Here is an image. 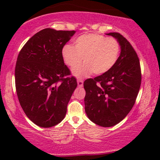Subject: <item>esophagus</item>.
Instances as JSON below:
<instances>
[{"label": "esophagus", "mask_w": 160, "mask_h": 160, "mask_svg": "<svg viewBox=\"0 0 160 160\" xmlns=\"http://www.w3.org/2000/svg\"><path fill=\"white\" fill-rule=\"evenodd\" d=\"M78 85L79 87H82L83 86V81L82 80H80V79H78Z\"/></svg>", "instance_id": "34e87169"}]
</instances>
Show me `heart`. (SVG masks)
Wrapping results in <instances>:
<instances>
[{
  "instance_id": "heart-1",
  "label": "heart",
  "mask_w": 160,
  "mask_h": 160,
  "mask_svg": "<svg viewBox=\"0 0 160 160\" xmlns=\"http://www.w3.org/2000/svg\"><path fill=\"white\" fill-rule=\"evenodd\" d=\"M120 44L117 40L98 34H87L74 40V47L65 44L62 50V58L68 67L74 68L73 74L78 78H85L92 73L102 75L109 71L118 60Z\"/></svg>"
}]
</instances>
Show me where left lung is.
<instances>
[{"mask_svg":"<svg viewBox=\"0 0 160 160\" xmlns=\"http://www.w3.org/2000/svg\"><path fill=\"white\" fill-rule=\"evenodd\" d=\"M107 35L120 43L118 60L107 73L83 82L86 115L103 127L115 126L127 116L135 104L141 82L140 62L129 42L119 33Z\"/></svg>","mask_w":160,"mask_h":160,"instance_id":"1","label":"left lung"}]
</instances>
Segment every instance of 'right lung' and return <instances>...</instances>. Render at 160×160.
<instances>
[{
	"label": "right lung",
	"mask_w": 160,
	"mask_h": 160,
	"mask_svg": "<svg viewBox=\"0 0 160 160\" xmlns=\"http://www.w3.org/2000/svg\"><path fill=\"white\" fill-rule=\"evenodd\" d=\"M74 31L45 28L32 36L19 52L15 68L20 105L37 126L49 128L65 118L78 86L64 63L62 50Z\"/></svg>",
	"instance_id": "1"
}]
</instances>
